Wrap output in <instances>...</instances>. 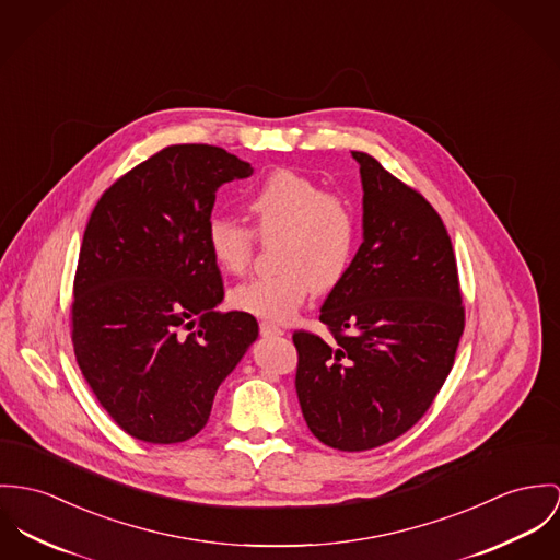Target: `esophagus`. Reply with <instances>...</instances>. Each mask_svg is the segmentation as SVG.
Instances as JSON below:
<instances>
[{
  "label": "esophagus",
  "instance_id": "34e87169",
  "mask_svg": "<svg viewBox=\"0 0 560 560\" xmlns=\"http://www.w3.org/2000/svg\"><path fill=\"white\" fill-rule=\"evenodd\" d=\"M258 327H260V336H265V338H267V336H287L284 329H280L278 325L267 323V320H262Z\"/></svg>",
  "mask_w": 560,
  "mask_h": 560
}]
</instances>
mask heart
Returning <instances> with one entry per match:
<instances>
[{
	"label": "heart",
	"instance_id": "1",
	"mask_svg": "<svg viewBox=\"0 0 560 560\" xmlns=\"http://www.w3.org/2000/svg\"><path fill=\"white\" fill-rule=\"evenodd\" d=\"M260 237L278 235L271 273L255 276L231 291L237 310L287 323L310 293L329 291L347 276L359 240L355 209L325 192L320 184L289 168L273 171L244 197ZM211 258L226 273H244L255 253V233L229 215H213L205 231Z\"/></svg>",
	"mask_w": 560,
	"mask_h": 560
}]
</instances>
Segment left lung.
Returning a JSON list of instances; mask_svg holds the SVG:
<instances>
[{
	"instance_id": "left-lung-1",
	"label": "left lung",
	"mask_w": 560,
	"mask_h": 560,
	"mask_svg": "<svg viewBox=\"0 0 560 560\" xmlns=\"http://www.w3.org/2000/svg\"><path fill=\"white\" fill-rule=\"evenodd\" d=\"M363 242L320 307L334 340L295 331L298 398L310 432L340 452L410 430L452 372L464 305L447 229L417 190L353 152Z\"/></svg>"
}]
</instances>
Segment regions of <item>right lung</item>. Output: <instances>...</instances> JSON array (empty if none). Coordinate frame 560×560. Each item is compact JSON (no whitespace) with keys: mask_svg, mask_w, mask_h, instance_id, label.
I'll use <instances>...</instances> for the list:
<instances>
[{"mask_svg":"<svg viewBox=\"0 0 560 560\" xmlns=\"http://www.w3.org/2000/svg\"><path fill=\"white\" fill-rule=\"evenodd\" d=\"M253 166L213 145L164 148L94 207L74 276L72 345L102 408L130 436L199 434L220 383L258 338L248 312H218L222 276L205 231L222 184Z\"/></svg>","mask_w":560,"mask_h":560,"instance_id":"1","label":"right lung"}]
</instances>
